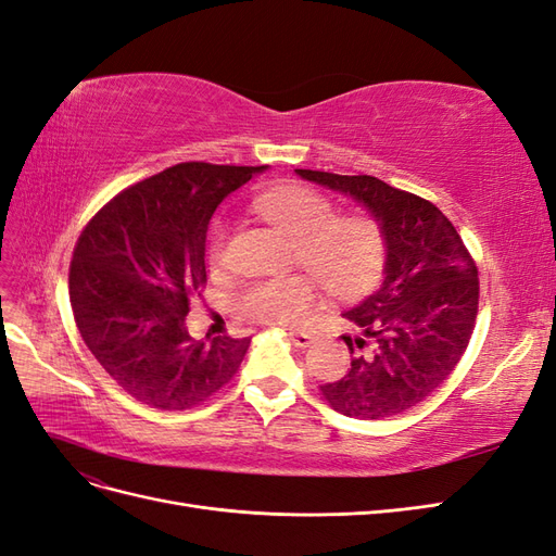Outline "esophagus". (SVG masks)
<instances>
[{"label": "esophagus", "instance_id": "obj_1", "mask_svg": "<svg viewBox=\"0 0 556 556\" xmlns=\"http://www.w3.org/2000/svg\"><path fill=\"white\" fill-rule=\"evenodd\" d=\"M290 339L296 349H308L315 341V334L306 332V329H290Z\"/></svg>", "mask_w": 556, "mask_h": 556}]
</instances>
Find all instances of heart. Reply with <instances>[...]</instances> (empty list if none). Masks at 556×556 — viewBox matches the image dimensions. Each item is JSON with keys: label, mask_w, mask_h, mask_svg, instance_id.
<instances>
[{"label": "heart", "mask_w": 556, "mask_h": 556, "mask_svg": "<svg viewBox=\"0 0 556 556\" xmlns=\"http://www.w3.org/2000/svg\"><path fill=\"white\" fill-rule=\"evenodd\" d=\"M254 210L294 241L296 260L320 280L327 292L355 296L377 282L386 260V238L377 222L365 215L337 217V205L302 185H276L254 199ZM227 231L210 236V260L224 254ZM318 302L308 276H278L252 282L241 308L252 320L271 325H304Z\"/></svg>", "instance_id": "heart-1"}]
</instances>
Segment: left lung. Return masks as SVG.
<instances>
[{
	"label": "left lung",
	"instance_id": "obj_1",
	"mask_svg": "<svg viewBox=\"0 0 556 556\" xmlns=\"http://www.w3.org/2000/svg\"><path fill=\"white\" fill-rule=\"evenodd\" d=\"M351 197L386 238L381 288L343 313L357 337L346 377L320 386L343 416L388 418L416 407L446 381L475 329L477 266L440 207L371 175L294 170Z\"/></svg>",
	"mask_w": 556,
	"mask_h": 556
}]
</instances>
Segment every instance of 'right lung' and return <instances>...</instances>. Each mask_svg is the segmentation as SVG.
<instances>
[{
  "label": "right lung",
  "mask_w": 556,
  "mask_h": 556,
  "mask_svg": "<svg viewBox=\"0 0 556 556\" xmlns=\"http://www.w3.org/2000/svg\"><path fill=\"white\" fill-rule=\"evenodd\" d=\"M266 166L177 163L118 193L88 222L70 266L81 339L128 395L189 409L229 383L250 339H191L189 299L205 285L210 217Z\"/></svg>",
  "instance_id": "1"
}]
</instances>
